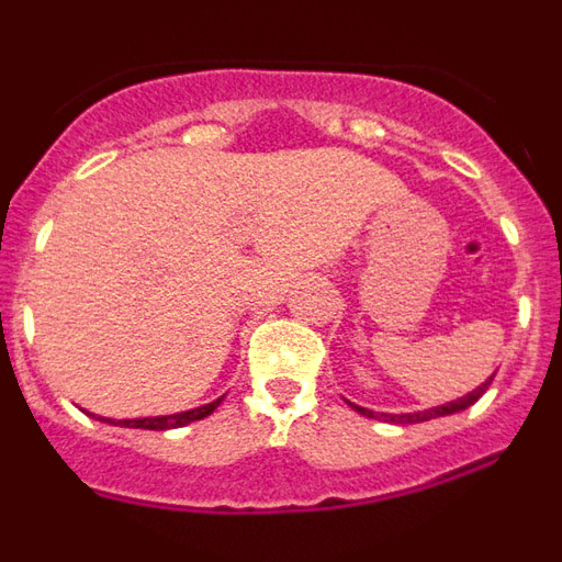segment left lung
Wrapping results in <instances>:
<instances>
[{
  "label": "left lung",
  "mask_w": 562,
  "mask_h": 562,
  "mask_svg": "<svg viewBox=\"0 0 562 562\" xmlns=\"http://www.w3.org/2000/svg\"><path fill=\"white\" fill-rule=\"evenodd\" d=\"M495 376V374H493ZM493 376L490 380H484L479 385V389H473L470 394L459 396V400L453 402H445V405H436V408H428V411H414V414H376V411H369V408H360V405H355V402H349L351 408L357 411V414L369 416V419H380V422H394V425H416V422H430V419H439V416H450V414H459V411H467L470 405H475V402L481 400V394H484L486 389H490V382H493Z\"/></svg>",
  "instance_id": "obj_1"
}]
</instances>
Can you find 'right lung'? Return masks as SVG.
Wrapping results in <instances>:
<instances>
[{
	"label": "right lung",
	"mask_w": 562,
	"mask_h": 562,
	"mask_svg": "<svg viewBox=\"0 0 562 562\" xmlns=\"http://www.w3.org/2000/svg\"><path fill=\"white\" fill-rule=\"evenodd\" d=\"M220 400L207 402V405H200V408L193 411H180V414H168V416H143V419H106V416H95L89 414L92 419L106 422V425H121V428H140V430H173V428H186L191 422H200L205 416H211L213 411L220 408Z\"/></svg>",
	"instance_id": "add662e5"
}]
</instances>
